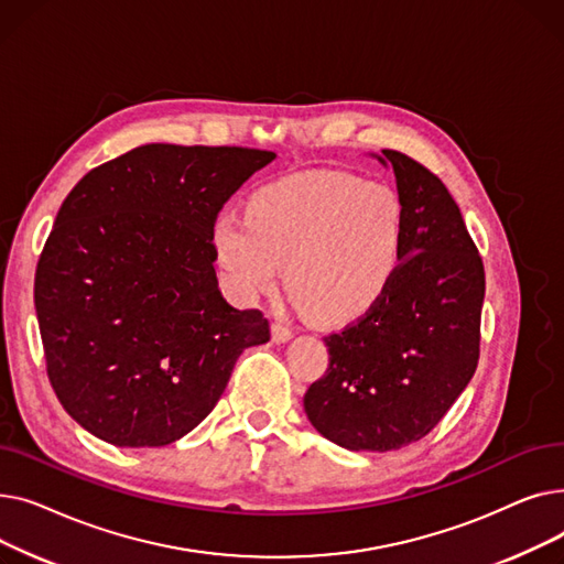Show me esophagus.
<instances>
[{"label": "esophagus", "instance_id": "esophagus-1", "mask_svg": "<svg viewBox=\"0 0 564 564\" xmlns=\"http://www.w3.org/2000/svg\"><path fill=\"white\" fill-rule=\"evenodd\" d=\"M290 338H292V332L288 327H283V324H279V322L272 324V340L274 343L281 345V343H288Z\"/></svg>", "mask_w": 564, "mask_h": 564}]
</instances>
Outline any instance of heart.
<instances>
[{"instance_id":"heart-1","label":"heart","mask_w":564,"mask_h":564,"mask_svg":"<svg viewBox=\"0 0 564 564\" xmlns=\"http://www.w3.org/2000/svg\"><path fill=\"white\" fill-rule=\"evenodd\" d=\"M404 207L381 183L306 171L260 187L249 215L224 210L213 249L224 285L251 302L285 264V285L308 317L345 324L372 311L398 276Z\"/></svg>"}]
</instances>
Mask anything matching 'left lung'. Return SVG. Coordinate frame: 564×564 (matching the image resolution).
<instances>
[{"label": "left lung", "instance_id": "1", "mask_svg": "<svg viewBox=\"0 0 564 564\" xmlns=\"http://www.w3.org/2000/svg\"><path fill=\"white\" fill-rule=\"evenodd\" d=\"M404 247L395 281L345 332L324 338L329 368L313 381L311 425L340 448L387 453L430 434L468 387L480 357L485 267L438 177L398 151Z\"/></svg>", "mask_w": 564, "mask_h": 564}]
</instances>
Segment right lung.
Returning a JSON list of instances; mask_svg holds the SVG:
<instances>
[{
  "mask_svg": "<svg viewBox=\"0 0 564 564\" xmlns=\"http://www.w3.org/2000/svg\"><path fill=\"white\" fill-rule=\"evenodd\" d=\"M270 151L145 143L88 171L66 196L36 267L34 304L52 389L118 448H158L219 402L235 361L270 340L232 308L213 224Z\"/></svg>",
  "mask_w": 564,
  "mask_h": 564,
  "instance_id": "add662e5",
  "label": "right lung"
}]
</instances>
